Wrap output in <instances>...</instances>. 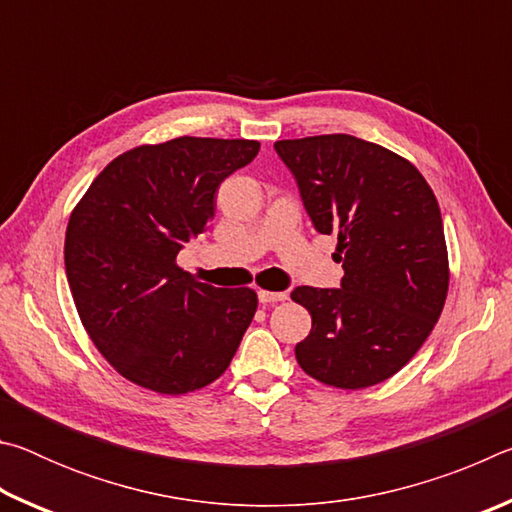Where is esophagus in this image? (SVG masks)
<instances>
[{
	"mask_svg": "<svg viewBox=\"0 0 512 512\" xmlns=\"http://www.w3.org/2000/svg\"><path fill=\"white\" fill-rule=\"evenodd\" d=\"M257 296H259V302H264V305H268V302H282V300H287V293H284V291L259 289Z\"/></svg>",
	"mask_w": 512,
	"mask_h": 512,
	"instance_id": "1",
	"label": "esophagus"
}]
</instances>
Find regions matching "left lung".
Here are the masks:
<instances>
[{
  "instance_id": "8db88e82",
  "label": "left lung",
  "mask_w": 512,
  "mask_h": 512,
  "mask_svg": "<svg viewBox=\"0 0 512 512\" xmlns=\"http://www.w3.org/2000/svg\"><path fill=\"white\" fill-rule=\"evenodd\" d=\"M323 235H339L341 289L298 287L311 314L296 345L320 384L359 391L393 377L443 314L449 257L436 194L402 155L354 135L275 142Z\"/></svg>"
}]
</instances>
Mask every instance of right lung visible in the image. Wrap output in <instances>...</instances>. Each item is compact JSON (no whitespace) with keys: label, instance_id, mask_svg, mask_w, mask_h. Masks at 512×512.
<instances>
[{"label":"right lung","instance_id":"obj_1","mask_svg":"<svg viewBox=\"0 0 512 512\" xmlns=\"http://www.w3.org/2000/svg\"><path fill=\"white\" fill-rule=\"evenodd\" d=\"M257 140L176 137L117 155L69 214L65 271L76 311L121 377L160 395L219 379L257 311L250 287L216 289L178 266L214 219V194Z\"/></svg>","mask_w":512,"mask_h":512}]
</instances>
